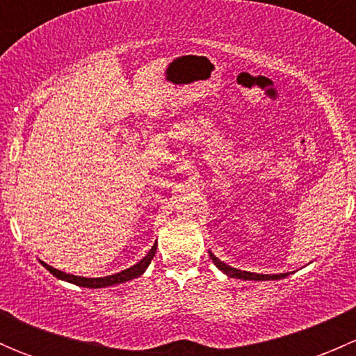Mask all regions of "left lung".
Listing matches in <instances>:
<instances>
[{"label":"left lung","mask_w":356,"mask_h":356,"mask_svg":"<svg viewBox=\"0 0 356 356\" xmlns=\"http://www.w3.org/2000/svg\"><path fill=\"white\" fill-rule=\"evenodd\" d=\"M210 258L211 261H213L215 265H217L218 268H220L222 272H225V274L229 275V277H236V279H243V281H274V279H284L288 277L289 274H253V272H245V270H238V268L231 267V265H225L224 261L218 260L215 254L210 253Z\"/></svg>","instance_id":"8db88e82"}]
</instances>
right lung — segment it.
Returning <instances> with one entry per match:
<instances>
[{
  "label": "right lung",
  "mask_w": 356,
  "mask_h": 356,
  "mask_svg": "<svg viewBox=\"0 0 356 356\" xmlns=\"http://www.w3.org/2000/svg\"><path fill=\"white\" fill-rule=\"evenodd\" d=\"M156 253V243L152 246V250L148 251V254H146L145 258H143L141 261H138L136 265H132L131 268H125V270L118 272V274H113V275H106V277H79V275H72V274H65V272L62 270H56V268L49 267L48 264H44V261H41L42 267L48 268L49 272H51L55 277L62 279V281H67V282H72V284L75 286H82V288H106V286H115V284H122V282H127L131 281V279H136L139 277V275L143 274V272L148 268V265L152 264L153 257H155Z\"/></svg>",
  "instance_id": "1"
}]
</instances>
